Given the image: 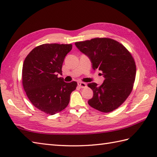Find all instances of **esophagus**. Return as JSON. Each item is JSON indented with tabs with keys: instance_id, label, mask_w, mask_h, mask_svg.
<instances>
[{
	"instance_id": "esophagus-1",
	"label": "esophagus",
	"mask_w": 157,
	"mask_h": 157,
	"mask_svg": "<svg viewBox=\"0 0 157 157\" xmlns=\"http://www.w3.org/2000/svg\"><path fill=\"white\" fill-rule=\"evenodd\" d=\"M78 86L81 88H84L86 87V84L84 82H78Z\"/></svg>"
}]
</instances>
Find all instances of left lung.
Segmentation results:
<instances>
[{
	"instance_id": "8db88e82",
	"label": "left lung",
	"mask_w": 157,
	"mask_h": 157,
	"mask_svg": "<svg viewBox=\"0 0 157 157\" xmlns=\"http://www.w3.org/2000/svg\"><path fill=\"white\" fill-rule=\"evenodd\" d=\"M87 55L94 70L102 72L105 80L98 86L88 84L94 95L88 105L99 111L109 113L119 107L134 87L136 66L131 53L121 43L109 38H96L75 43Z\"/></svg>"
}]
</instances>
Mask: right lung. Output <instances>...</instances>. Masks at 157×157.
Wrapping results in <instances>:
<instances>
[{
  "label": "right lung",
  "instance_id": "1",
  "mask_svg": "<svg viewBox=\"0 0 157 157\" xmlns=\"http://www.w3.org/2000/svg\"><path fill=\"white\" fill-rule=\"evenodd\" d=\"M72 44H44L36 46L26 56L22 68V84L26 95L35 107L55 115L67 106L70 95L78 85L66 83L62 65Z\"/></svg>",
  "mask_w": 157,
  "mask_h": 157
}]
</instances>
